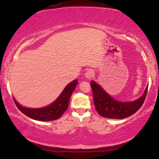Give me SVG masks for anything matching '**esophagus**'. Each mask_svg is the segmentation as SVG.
Here are the masks:
<instances>
[{
  "label": "esophagus",
  "instance_id": "1",
  "mask_svg": "<svg viewBox=\"0 0 159 159\" xmlns=\"http://www.w3.org/2000/svg\"><path fill=\"white\" fill-rule=\"evenodd\" d=\"M94 76V72L92 69H88L85 73V77L88 80H91Z\"/></svg>",
  "mask_w": 159,
  "mask_h": 159
}]
</instances>
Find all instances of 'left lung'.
Masks as SVG:
<instances>
[{"label":"left lung","instance_id":"8db88e82","mask_svg":"<svg viewBox=\"0 0 159 159\" xmlns=\"http://www.w3.org/2000/svg\"><path fill=\"white\" fill-rule=\"evenodd\" d=\"M95 107L100 116L111 119H124L134 114L143 105L148 85L143 95L132 102H120L110 96L95 81H91Z\"/></svg>","mask_w":159,"mask_h":159}]
</instances>
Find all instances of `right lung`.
Returning a JSON list of instances; mask_svg holds the SVG:
<instances>
[{"instance_id":"1","label":"right lung","mask_w":159,"mask_h":159,"mask_svg":"<svg viewBox=\"0 0 159 159\" xmlns=\"http://www.w3.org/2000/svg\"><path fill=\"white\" fill-rule=\"evenodd\" d=\"M78 79L68 84L60 94V96L50 105L43 107H27L22 106L13 97L16 106L24 114L33 120L39 121H52L57 120L67 110L71 95L78 84Z\"/></svg>"}]
</instances>
